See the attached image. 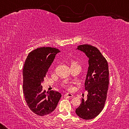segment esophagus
Segmentation results:
<instances>
[{
	"instance_id": "esophagus-1",
	"label": "esophagus",
	"mask_w": 129,
	"mask_h": 129,
	"mask_svg": "<svg viewBox=\"0 0 129 129\" xmlns=\"http://www.w3.org/2000/svg\"><path fill=\"white\" fill-rule=\"evenodd\" d=\"M64 97H73V95L72 94H71V93H67L65 94L64 95Z\"/></svg>"
}]
</instances>
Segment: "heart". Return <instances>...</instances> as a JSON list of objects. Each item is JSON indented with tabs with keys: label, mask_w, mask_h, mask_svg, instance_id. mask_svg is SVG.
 <instances>
[{
	"label": "heart",
	"mask_w": 129,
	"mask_h": 129,
	"mask_svg": "<svg viewBox=\"0 0 129 129\" xmlns=\"http://www.w3.org/2000/svg\"><path fill=\"white\" fill-rule=\"evenodd\" d=\"M76 64H78L76 61H71V66H72V65H76ZM64 86L68 89V90H72L73 89V85L71 84H68L67 85H64Z\"/></svg>",
	"instance_id": "obj_1"
}]
</instances>
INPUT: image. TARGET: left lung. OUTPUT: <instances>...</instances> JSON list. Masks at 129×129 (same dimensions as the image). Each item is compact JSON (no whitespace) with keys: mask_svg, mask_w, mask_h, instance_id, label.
Instances as JSON below:
<instances>
[{"mask_svg":"<svg viewBox=\"0 0 129 129\" xmlns=\"http://www.w3.org/2000/svg\"><path fill=\"white\" fill-rule=\"evenodd\" d=\"M77 49L84 52L89 58V68L85 82L88 90L86 101L76 109V113L84 119H91L101 112L104 108L109 86L108 62L97 48L89 44L80 45Z\"/></svg>","mask_w":129,"mask_h":129,"instance_id":"1","label":"left lung"}]
</instances>
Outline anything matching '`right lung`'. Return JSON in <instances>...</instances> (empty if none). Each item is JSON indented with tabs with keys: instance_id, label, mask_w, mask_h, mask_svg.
<instances>
[{
	"instance_id": "obj_1",
	"label": "right lung",
	"mask_w": 129,
	"mask_h": 129,
	"mask_svg": "<svg viewBox=\"0 0 129 129\" xmlns=\"http://www.w3.org/2000/svg\"><path fill=\"white\" fill-rule=\"evenodd\" d=\"M60 52L53 47L38 48L28 54L24 64V95L30 110L39 116L53 112L61 97L58 91H43L41 85L56 54Z\"/></svg>"
}]
</instances>
